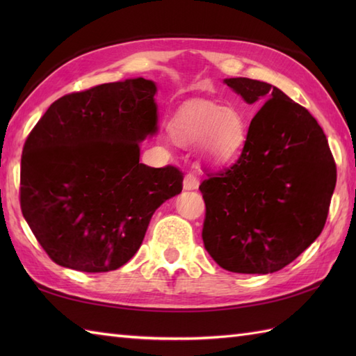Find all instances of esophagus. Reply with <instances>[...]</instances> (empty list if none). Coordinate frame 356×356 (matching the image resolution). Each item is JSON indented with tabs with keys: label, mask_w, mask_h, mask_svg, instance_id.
<instances>
[{
	"label": "esophagus",
	"mask_w": 356,
	"mask_h": 356,
	"mask_svg": "<svg viewBox=\"0 0 356 356\" xmlns=\"http://www.w3.org/2000/svg\"><path fill=\"white\" fill-rule=\"evenodd\" d=\"M197 188H199L197 176H194V174H186L184 180V190L193 191V190H197Z\"/></svg>",
	"instance_id": "34e87169"
}]
</instances>
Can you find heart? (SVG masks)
<instances>
[{
	"label": "heart",
	"mask_w": 356,
	"mask_h": 356,
	"mask_svg": "<svg viewBox=\"0 0 356 356\" xmlns=\"http://www.w3.org/2000/svg\"><path fill=\"white\" fill-rule=\"evenodd\" d=\"M171 138L185 148L200 145L203 159L220 165L236 159L248 140V119L237 107L194 101L170 120Z\"/></svg>",
	"instance_id": "b5f03b06"
}]
</instances>
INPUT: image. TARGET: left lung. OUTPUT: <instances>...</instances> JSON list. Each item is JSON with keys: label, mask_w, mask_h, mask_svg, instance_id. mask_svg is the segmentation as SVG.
I'll use <instances>...</instances> for the list:
<instances>
[{"label": "left lung", "mask_w": 356, "mask_h": 356, "mask_svg": "<svg viewBox=\"0 0 356 356\" xmlns=\"http://www.w3.org/2000/svg\"><path fill=\"white\" fill-rule=\"evenodd\" d=\"M251 120L238 161L200 184L207 205L203 243L218 266L272 274L311 246L327 218L337 168L323 128L306 108L268 82L223 79Z\"/></svg>", "instance_id": "obj_1"}]
</instances>
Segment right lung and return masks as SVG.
Returning <instances> with one entry per match:
<instances>
[{
	"mask_svg": "<svg viewBox=\"0 0 356 356\" xmlns=\"http://www.w3.org/2000/svg\"><path fill=\"white\" fill-rule=\"evenodd\" d=\"M157 86L108 82L59 97L26 140L21 209L59 266L108 272L138 252L156 209L182 191L174 166L139 163L157 134Z\"/></svg>",
	"mask_w": 356,
	"mask_h": 356,
	"instance_id": "obj_1",
	"label": "right lung"
}]
</instances>
